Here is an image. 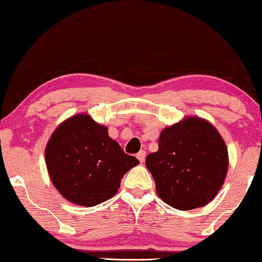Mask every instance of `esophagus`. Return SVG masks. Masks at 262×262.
<instances>
[{
	"mask_svg": "<svg viewBox=\"0 0 262 262\" xmlns=\"http://www.w3.org/2000/svg\"><path fill=\"white\" fill-rule=\"evenodd\" d=\"M145 157H146V152L144 151V150H141V151L137 154V159L139 160V162H141V163L144 162Z\"/></svg>",
	"mask_w": 262,
	"mask_h": 262,
	"instance_id": "34e87169",
	"label": "esophagus"
}]
</instances>
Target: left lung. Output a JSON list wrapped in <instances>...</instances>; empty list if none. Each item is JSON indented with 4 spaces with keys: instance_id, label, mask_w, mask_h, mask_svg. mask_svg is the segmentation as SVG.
<instances>
[{
    "instance_id": "1",
    "label": "left lung",
    "mask_w": 262,
    "mask_h": 262,
    "mask_svg": "<svg viewBox=\"0 0 262 262\" xmlns=\"http://www.w3.org/2000/svg\"><path fill=\"white\" fill-rule=\"evenodd\" d=\"M157 195L174 209L188 211L209 204L224 184L228 148L204 118L188 116L160 134L159 150L146 156Z\"/></svg>"
}]
</instances>
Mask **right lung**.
I'll return each instance as SVG.
<instances>
[{
	"label": "right lung",
	"mask_w": 262,
	"mask_h": 262,
	"mask_svg": "<svg viewBox=\"0 0 262 262\" xmlns=\"http://www.w3.org/2000/svg\"><path fill=\"white\" fill-rule=\"evenodd\" d=\"M45 162L53 186L68 202L95 206L112 198L120 180L139 164L121 150L87 113H78L60 123L45 148Z\"/></svg>",
	"instance_id": "add662e5"
}]
</instances>
